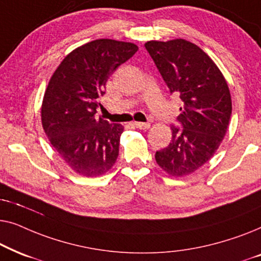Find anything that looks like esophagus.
<instances>
[{
    "mask_svg": "<svg viewBox=\"0 0 261 261\" xmlns=\"http://www.w3.org/2000/svg\"><path fill=\"white\" fill-rule=\"evenodd\" d=\"M135 127L140 128V129H148L149 127H151V123L148 122H134Z\"/></svg>",
    "mask_w": 261,
    "mask_h": 261,
    "instance_id": "obj_1",
    "label": "esophagus"
}]
</instances>
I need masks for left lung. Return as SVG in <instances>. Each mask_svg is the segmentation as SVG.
I'll return each mask as SVG.
<instances>
[{"instance_id":"8db88e82","label":"left lung","mask_w":261,"mask_h":261,"mask_svg":"<svg viewBox=\"0 0 261 261\" xmlns=\"http://www.w3.org/2000/svg\"><path fill=\"white\" fill-rule=\"evenodd\" d=\"M145 47L171 94L183 101L180 128L171 127L170 145L156 151L155 162L170 176H188L212 158L227 133L229 88L213 59L190 41L152 40Z\"/></svg>"}]
</instances>
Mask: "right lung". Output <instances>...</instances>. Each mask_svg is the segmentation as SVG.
I'll use <instances>...</instances> for the list:
<instances>
[{
  "label": "right lung",
  "mask_w": 261,
  "mask_h": 261,
  "mask_svg": "<svg viewBox=\"0 0 261 261\" xmlns=\"http://www.w3.org/2000/svg\"><path fill=\"white\" fill-rule=\"evenodd\" d=\"M138 51L132 42L97 39L70 52L52 74L41 123L58 155L76 173L102 176L119 155L123 126L96 115L108 77Z\"/></svg>",
  "instance_id": "1"
}]
</instances>
